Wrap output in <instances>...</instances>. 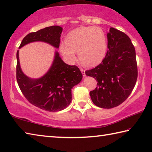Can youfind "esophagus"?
Here are the masks:
<instances>
[{"label": "esophagus", "mask_w": 152, "mask_h": 152, "mask_svg": "<svg viewBox=\"0 0 152 152\" xmlns=\"http://www.w3.org/2000/svg\"><path fill=\"white\" fill-rule=\"evenodd\" d=\"M80 71H81V72H82V75H83V76H86V74H85V70H84L83 68H80Z\"/></svg>", "instance_id": "1"}]
</instances>
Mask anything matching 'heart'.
I'll return each mask as SVG.
<instances>
[{
	"label": "heart",
	"instance_id": "heart-1",
	"mask_svg": "<svg viewBox=\"0 0 152 152\" xmlns=\"http://www.w3.org/2000/svg\"><path fill=\"white\" fill-rule=\"evenodd\" d=\"M61 43L60 50L68 61L76 60V52L82 63L87 66H96L102 62L107 53V38L101 28L82 27L74 29Z\"/></svg>",
	"mask_w": 152,
	"mask_h": 152
}]
</instances>
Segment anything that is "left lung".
Returning a JSON list of instances; mask_svg holds the SVG:
<instances>
[{"mask_svg": "<svg viewBox=\"0 0 152 152\" xmlns=\"http://www.w3.org/2000/svg\"><path fill=\"white\" fill-rule=\"evenodd\" d=\"M107 39L109 50L103 60L85 74L97 81L96 88L90 92L93 103L111 109L132 93L137 78V65L135 48L125 33L110 27Z\"/></svg>", "mask_w": 152, "mask_h": 152, "instance_id": "obj_1", "label": "left lung"}]
</instances>
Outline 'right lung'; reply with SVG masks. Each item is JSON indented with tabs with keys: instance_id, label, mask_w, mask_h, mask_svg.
<instances>
[{
	"instance_id": "obj_1",
	"label": "right lung",
	"mask_w": 152,
	"mask_h": 152,
	"mask_svg": "<svg viewBox=\"0 0 152 152\" xmlns=\"http://www.w3.org/2000/svg\"><path fill=\"white\" fill-rule=\"evenodd\" d=\"M62 28L57 25L30 33L22 40L19 48L34 42L48 43L59 48ZM17 80L25 97L30 103L50 112L60 111L70 104L72 89L80 83L82 74L76 66L64 62L58 51L50 70L44 76L32 79L23 72L20 66L19 50L17 52Z\"/></svg>"
}]
</instances>
